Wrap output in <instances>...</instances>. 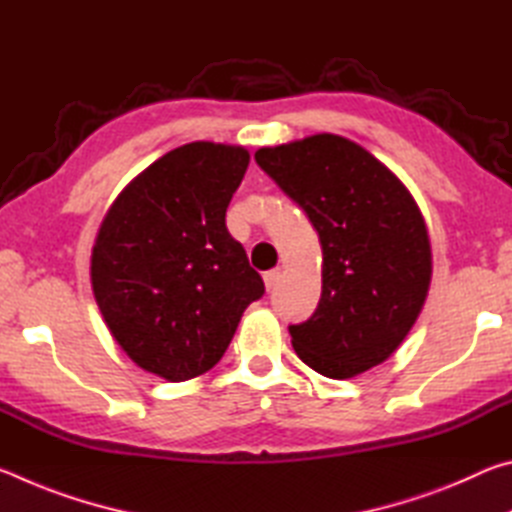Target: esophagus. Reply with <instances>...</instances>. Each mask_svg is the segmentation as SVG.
Listing matches in <instances>:
<instances>
[{
    "mask_svg": "<svg viewBox=\"0 0 512 512\" xmlns=\"http://www.w3.org/2000/svg\"><path fill=\"white\" fill-rule=\"evenodd\" d=\"M280 280H282V268H273V271H268L264 275V284H266L268 291L275 289L277 282H280Z\"/></svg>",
    "mask_w": 512,
    "mask_h": 512,
    "instance_id": "obj_1",
    "label": "esophagus"
}]
</instances>
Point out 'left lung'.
<instances>
[{
    "instance_id": "1",
    "label": "left lung",
    "mask_w": 512,
    "mask_h": 512,
    "mask_svg": "<svg viewBox=\"0 0 512 512\" xmlns=\"http://www.w3.org/2000/svg\"><path fill=\"white\" fill-rule=\"evenodd\" d=\"M255 160L307 212L323 248V293L314 316L289 327L293 350L329 379L384 363L411 332L431 284V241L415 198L341 135L264 146Z\"/></svg>"
}]
</instances>
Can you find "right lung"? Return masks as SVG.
Returning a JSON list of instances; mask_svg holds the SVG:
<instances>
[{
  "instance_id": "add662e5",
  "label": "right lung",
  "mask_w": 512,
  "mask_h": 512,
  "mask_svg": "<svg viewBox=\"0 0 512 512\" xmlns=\"http://www.w3.org/2000/svg\"><path fill=\"white\" fill-rule=\"evenodd\" d=\"M248 162L244 146H178L121 189L99 225L94 300L119 348L167 381L214 368L264 293L225 228Z\"/></svg>"
}]
</instances>
